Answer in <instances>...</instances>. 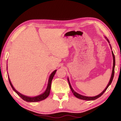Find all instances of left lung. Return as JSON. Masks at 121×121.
Returning <instances> with one entry per match:
<instances>
[{
	"label": "left lung",
	"instance_id": "left-lung-1",
	"mask_svg": "<svg viewBox=\"0 0 121 121\" xmlns=\"http://www.w3.org/2000/svg\"><path fill=\"white\" fill-rule=\"evenodd\" d=\"M105 39H107V41H108V43H110L109 42V40L108 39H107V38L106 37H105ZM110 47H111V46L110 45ZM112 49V48H111ZM112 56H113V68H112V74H111V79H110V82H109L108 85L106 87L105 90H104L103 91H102L101 93L99 94V95L96 96H94V97H88V96H83V95H80V94H79L78 93H77V92H76L75 91H74L73 89L72 86L70 85V82H69V79L68 78V83H69V86H70V88L71 89V90H72V91L74 95L76 97H77V98L78 99H82V100H88V101H90V100H96V99H97V98H99V97H100L101 96L102 94H103L104 92L106 91V90H107V89L108 88V87L110 86V85L111 84V82H112V80H113V77H114V74H115V55H114L113 52L112 51Z\"/></svg>",
	"mask_w": 121,
	"mask_h": 121
}]
</instances>
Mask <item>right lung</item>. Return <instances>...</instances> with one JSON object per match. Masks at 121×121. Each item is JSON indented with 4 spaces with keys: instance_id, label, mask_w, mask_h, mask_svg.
I'll return each instance as SVG.
<instances>
[{
    "instance_id": "1",
    "label": "right lung",
    "mask_w": 121,
    "mask_h": 121,
    "mask_svg": "<svg viewBox=\"0 0 121 121\" xmlns=\"http://www.w3.org/2000/svg\"><path fill=\"white\" fill-rule=\"evenodd\" d=\"M56 71H57V70H55L54 71H53V72L52 73V74H51V75L49 76V79H48V85H47V89H46L45 91H44L43 94H41V95H39V96H35V97L26 96H25L24 95H22V94H21L20 93V92L17 91H16L15 89L14 86H13L12 84H11V82H10V80L9 77H8V79H9L10 84L11 86V87H12V89H13V90H14V91L17 94V95L21 97V99H23V100H24V101H27V102H38V101H40L44 100V99L47 98V97L49 96V93H50V90H51V82H52V80L53 78L54 75H55Z\"/></svg>"
}]
</instances>
